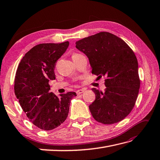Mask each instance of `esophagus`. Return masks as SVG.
<instances>
[{"instance_id":"esophagus-1","label":"esophagus","mask_w":160,"mask_h":160,"mask_svg":"<svg viewBox=\"0 0 160 160\" xmlns=\"http://www.w3.org/2000/svg\"><path fill=\"white\" fill-rule=\"evenodd\" d=\"M85 91V90L84 89H79V90H77V94H82L83 92Z\"/></svg>"}]
</instances>
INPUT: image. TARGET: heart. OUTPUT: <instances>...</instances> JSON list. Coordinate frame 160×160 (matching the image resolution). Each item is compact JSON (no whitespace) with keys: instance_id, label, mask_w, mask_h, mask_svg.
<instances>
[{"instance_id":"1","label":"heart","mask_w":160,"mask_h":160,"mask_svg":"<svg viewBox=\"0 0 160 160\" xmlns=\"http://www.w3.org/2000/svg\"><path fill=\"white\" fill-rule=\"evenodd\" d=\"M75 55H77V54H74V55H73V56H75ZM73 56H72V57H73Z\"/></svg>"}]
</instances>
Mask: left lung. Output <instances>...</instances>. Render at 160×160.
<instances>
[{
  "label": "left lung",
  "instance_id": "8db88e82",
  "mask_svg": "<svg viewBox=\"0 0 160 160\" xmlns=\"http://www.w3.org/2000/svg\"><path fill=\"white\" fill-rule=\"evenodd\" d=\"M76 48L88 58L92 74L106 77L103 92L92 88L96 99L89 109L94 119L103 124L122 121L134 107L140 86L135 53L124 41L106 32L77 41Z\"/></svg>",
  "mask_w": 160,
  "mask_h": 160
}]
</instances>
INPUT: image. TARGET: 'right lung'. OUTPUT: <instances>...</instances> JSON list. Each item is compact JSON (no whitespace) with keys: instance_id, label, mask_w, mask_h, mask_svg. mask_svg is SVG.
<instances>
[{"instance_id":"right-lung-1","label":"right lung","mask_w":160,"mask_h":160,"mask_svg":"<svg viewBox=\"0 0 160 160\" xmlns=\"http://www.w3.org/2000/svg\"><path fill=\"white\" fill-rule=\"evenodd\" d=\"M69 42L35 45L22 57L16 70L14 92L34 125L44 130L57 128L66 119L74 92L57 96L49 81L55 79L56 61L66 52Z\"/></svg>"}]
</instances>
